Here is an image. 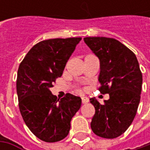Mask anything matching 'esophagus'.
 I'll return each instance as SVG.
<instances>
[{
  "mask_svg": "<svg viewBox=\"0 0 150 150\" xmlns=\"http://www.w3.org/2000/svg\"><path fill=\"white\" fill-rule=\"evenodd\" d=\"M88 102V98L87 97H83L82 98V103H87Z\"/></svg>",
  "mask_w": 150,
  "mask_h": 150,
  "instance_id": "esophagus-1",
  "label": "esophagus"
}]
</instances>
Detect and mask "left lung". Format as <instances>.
<instances>
[{"label": "left lung", "instance_id": "1", "mask_svg": "<svg viewBox=\"0 0 150 150\" xmlns=\"http://www.w3.org/2000/svg\"><path fill=\"white\" fill-rule=\"evenodd\" d=\"M84 42L100 61L98 90L109 94L103 104L90 98L95 108L91 129L96 135L114 139L128 129L140 102L143 77L139 62L131 50L114 38H85Z\"/></svg>", "mask_w": 150, "mask_h": 150}]
</instances>
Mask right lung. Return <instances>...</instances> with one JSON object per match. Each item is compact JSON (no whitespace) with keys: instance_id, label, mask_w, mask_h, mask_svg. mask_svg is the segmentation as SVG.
<instances>
[{"instance_id":"right-lung-1","label":"right lung","mask_w":150,"mask_h":150,"mask_svg":"<svg viewBox=\"0 0 150 150\" xmlns=\"http://www.w3.org/2000/svg\"><path fill=\"white\" fill-rule=\"evenodd\" d=\"M81 39L42 41L32 47L19 66L16 93L21 114L28 129L42 141L54 143L66 138L72 118L81 107L80 97L67 93L59 100L50 91Z\"/></svg>"}]
</instances>
